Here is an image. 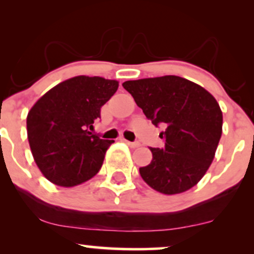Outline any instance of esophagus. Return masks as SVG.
Segmentation results:
<instances>
[{
  "label": "esophagus",
  "mask_w": 254,
  "mask_h": 254,
  "mask_svg": "<svg viewBox=\"0 0 254 254\" xmlns=\"http://www.w3.org/2000/svg\"><path fill=\"white\" fill-rule=\"evenodd\" d=\"M124 142L131 148H137V147H139V145H141V144H139V142H130V141H127V139H124Z\"/></svg>",
  "instance_id": "obj_1"
}]
</instances>
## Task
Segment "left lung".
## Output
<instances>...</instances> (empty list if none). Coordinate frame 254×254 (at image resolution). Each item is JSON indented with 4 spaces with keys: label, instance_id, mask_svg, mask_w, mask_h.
<instances>
[{
    "label": "left lung",
    "instance_id": "left-lung-1",
    "mask_svg": "<svg viewBox=\"0 0 254 254\" xmlns=\"http://www.w3.org/2000/svg\"><path fill=\"white\" fill-rule=\"evenodd\" d=\"M123 87L160 133L164 148H150V164L139 174L164 194L190 190L210 167L222 135V111L210 93L190 80L166 75L125 81Z\"/></svg>",
    "mask_w": 254,
    "mask_h": 254
}]
</instances>
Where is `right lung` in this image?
I'll use <instances>...</instances> for the list:
<instances>
[{
  "instance_id": "1",
  "label": "right lung",
  "mask_w": 254,
  "mask_h": 254,
  "mask_svg": "<svg viewBox=\"0 0 254 254\" xmlns=\"http://www.w3.org/2000/svg\"><path fill=\"white\" fill-rule=\"evenodd\" d=\"M119 82L100 76H75L38 99L27 115L32 155L43 176L62 188L92 179L115 141L89 132L100 109L117 92Z\"/></svg>"
}]
</instances>
